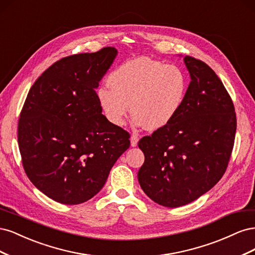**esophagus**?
<instances>
[{"label":"esophagus","mask_w":255,"mask_h":255,"mask_svg":"<svg viewBox=\"0 0 255 255\" xmlns=\"http://www.w3.org/2000/svg\"><path fill=\"white\" fill-rule=\"evenodd\" d=\"M138 140H139V137H138L137 134H133L130 136V145L136 146L138 143Z\"/></svg>","instance_id":"34e87169"}]
</instances>
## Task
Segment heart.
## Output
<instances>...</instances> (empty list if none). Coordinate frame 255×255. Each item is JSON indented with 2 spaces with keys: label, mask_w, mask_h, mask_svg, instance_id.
<instances>
[{
  "label": "heart",
  "mask_w": 255,
  "mask_h": 255,
  "mask_svg": "<svg viewBox=\"0 0 255 255\" xmlns=\"http://www.w3.org/2000/svg\"><path fill=\"white\" fill-rule=\"evenodd\" d=\"M109 87L97 91L98 101L110 123L121 127L130 111L137 125L160 129L174 120L187 95V75L181 68L139 57L123 63L107 78Z\"/></svg>",
  "instance_id": "heart-1"
}]
</instances>
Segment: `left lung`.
Returning <instances> with one entry per match:
<instances>
[{
  "instance_id": "left-lung-1",
  "label": "left lung",
  "mask_w": 255,
  "mask_h": 255,
  "mask_svg": "<svg viewBox=\"0 0 255 255\" xmlns=\"http://www.w3.org/2000/svg\"><path fill=\"white\" fill-rule=\"evenodd\" d=\"M184 61L191 81L180 113L138 142L144 154L138 171L140 187L167 207L195 201L219 182L236 133L234 104L217 74L192 56Z\"/></svg>"
}]
</instances>
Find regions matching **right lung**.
<instances>
[{
	"instance_id": "1",
	"label": "right lung",
	"mask_w": 255,
	"mask_h": 255,
	"mask_svg": "<svg viewBox=\"0 0 255 255\" xmlns=\"http://www.w3.org/2000/svg\"><path fill=\"white\" fill-rule=\"evenodd\" d=\"M117 50L74 54L49 67L30 87L20 113L23 169L35 186L61 204H80L102 189L130 144L107 121L95 89Z\"/></svg>"
}]
</instances>
